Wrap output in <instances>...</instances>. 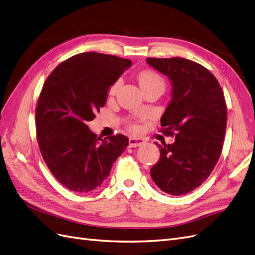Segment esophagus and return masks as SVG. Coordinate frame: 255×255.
Masks as SVG:
<instances>
[{"mask_svg": "<svg viewBox=\"0 0 255 255\" xmlns=\"http://www.w3.org/2000/svg\"><path fill=\"white\" fill-rule=\"evenodd\" d=\"M128 142H129L130 148H136V146H139V145L144 143L143 139H141V138H134V137L129 138Z\"/></svg>", "mask_w": 255, "mask_h": 255, "instance_id": "1", "label": "esophagus"}]
</instances>
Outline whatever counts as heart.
<instances>
[{"label":"heart","instance_id":"heart-1","mask_svg":"<svg viewBox=\"0 0 255 255\" xmlns=\"http://www.w3.org/2000/svg\"><path fill=\"white\" fill-rule=\"evenodd\" d=\"M138 82H139V85L141 89L146 88L149 86H152V85H155V84H159V85H163L164 86V82L163 79L160 78V76L152 70H143L141 71L139 74H138ZM120 81L116 82L113 86L110 89V95L113 96L115 95L116 92L118 91L119 87H120Z\"/></svg>","mask_w":255,"mask_h":255}]
</instances>
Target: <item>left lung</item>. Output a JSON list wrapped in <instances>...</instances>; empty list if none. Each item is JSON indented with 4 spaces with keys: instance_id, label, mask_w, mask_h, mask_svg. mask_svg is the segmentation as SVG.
<instances>
[{
    "instance_id": "left-lung-1",
    "label": "left lung",
    "mask_w": 255,
    "mask_h": 255,
    "mask_svg": "<svg viewBox=\"0 0 255 255\" xmlns=\"http://www.w3.org/2000/svg\"><path fill=\"white\" fill-rule=\"evenodd\" d=\"M166 75L171 99L160 118L171 144L156 143L160 156L151 177L160 190L181 196L200 186L220 157L227 128V104L218 81L203 66L181 57L146 58Z\"/></svg>"
}]
</instances>
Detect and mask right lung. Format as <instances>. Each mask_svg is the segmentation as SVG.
<instances>
[{
    "instance_id": "obj_1",
    "label": "right lung",
    "mask_w": 255,
    "mask_h": 255,
    "mask_svg": "<svg viewBox=\"0 0 255 255\" xmlns=\"http://www.w3.org/2000/svg\"><path fill=\"white\" fill-rule=\"evenodd\" d=\"M130 66L129 59L109 54L81 53L57 66L45 81L36 109L37 140L50 171L68 189H97L128 145L127 136L102 138L87 123Z\"/></svg>"
}]
</instances>
